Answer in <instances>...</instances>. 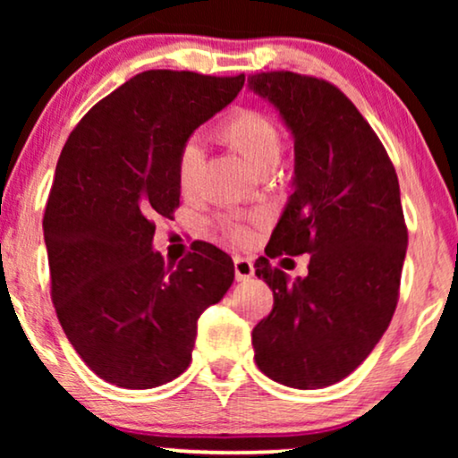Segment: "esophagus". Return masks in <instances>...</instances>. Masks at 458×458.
Instances as JSON below:
<instances>
[{
	"instance_id": "1",
	"label": "esophagus",
	"mask_w": 458,
	"mask_h": 458,
	"mask_svg": "<svg viewBox=\"0 0 458 458\" xmlns=\"http://www.w3.org/2000/svg\"><path fill=\"white\" fill-rule=\"evenodd\" d=\"M233 265H235V279H237V281H248V279L254 275L252 260L242 259V256H235Z\"/></svg>"
}]
</instances>
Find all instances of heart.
Segmentation results:
<instances>
[{"label":"heart","mask_w":458,"mask_h":458,"mask_svg":"<svg viewBox=\"0 0 458 458\" xmlns=\"http://www.w3.org/2000/svg\"><path fill=\"white\" fill-rule=\"evenodd\" d=\"M223 140L231 148L237 149L243 156V160L254 168L256 173L267 171V168H277L281 154H284V141L277 127L271 118H267L260 112L243 110L231 116L221 129ZM204 168V148L198 137H190L183 143L177 160V177L183 193H191L198 187L199 174ZM225 235L233 243H250L252 240V229L248 225L229 221L225 223Z\"/></svg>","instance_id":"1"}]
</instances>
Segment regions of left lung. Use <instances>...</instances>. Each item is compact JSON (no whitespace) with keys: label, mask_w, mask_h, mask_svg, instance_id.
<instances>
[{"label":"left lung","mask_w":458,"mask_h":458,"mask_svg":"<svg viewBox=\"0 0 458 458\" xmlns=\"http://www.w3.org/2000/svg\"><path fill=\"white\" fill-rule=\"evenodd\" d=\"M248 89L279 112L296 156L293 191L254 265L275 300L252 331L254 360L279 384L318 390L371 354L396 310L409 243L398 177L375 131L327 81L260 72ZM304 251L310 275L296 282L267 262Z\"/></svg>","instance_id":"obj_1"}]
</instances>
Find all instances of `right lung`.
Instances as JSON below:
<instances>
[{
	"instance_id": "1",
	"label": "right lung",
	"mask_w": 458,
	"mask_h": 458,
	"mask_svg": "<svg viewBox=\"0 0 458 458\" xmlns=\"http://www.w3.org/2000/svg\"><path fill=\"white\" fill-rule=\"evenodd\" d=\"M243 81L141 72L93 106L62 148L43 215L52 300L68 342L108 384L149 390L179 377L199 315L233 284V260L212 243L165 267L152 242L154 218L179 206L181 148Z\"/></svg>"
}]
</instances>
